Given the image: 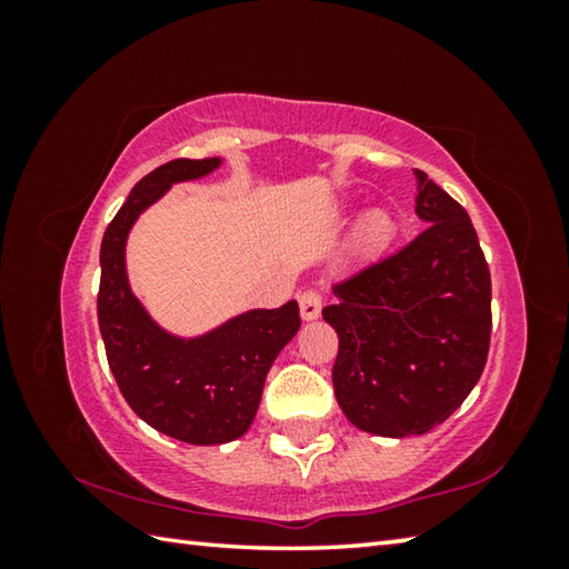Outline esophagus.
I'll return each instance as SVG.
<instances>
[{
    "instance_id": "34e87169",
    "label": "esophagus",
    "mask_w": 569,
    "mask_h": 569,
    "mask_svg": "<svg viewBox=\"0 0 569 569\" xmlns=\"http://www.w3.org/2000/svg\"><path fill=\"white\" fill-rule=\"evenodd\" d=\"M321 293L319 291H303L298 296V306H301V319L313 321L321 316Z\"/></svg>"
}]
</instances>
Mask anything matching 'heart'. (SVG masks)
Wrapping results in <instances>:
<instances>
[{
  "instance_id": "heart-1",
  "label": "heart",
  "mask_w": 569,
  "mask_h": 569,
  "mask_svg": "<svg viewBox=\"0 0 569 569\" xmlns=\"http://www.w3.org/2000/svg\"><path fill=\"white\" fill-rule=\"evenodd\" d=\"M389 230H391V226H389L387 218H383V216H371L369 220H366V226H363V238L369 240V243L379 246V243H383V240H387Z\"/></svg>"
}]
</instances>
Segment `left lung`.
<instances>
[{"label":"left lung","instance_id":"8db88e82","mask_svg":"<svg viewBox=\"0 0 569 569\" xmlns=\"http://www.w3.org/2000/svg\"><path fill=\"white\" fill-rule=\"evenodd\" d=\"M417 176L409 246L333 286L323 321L339 333L333 391L361 431L427 435L455 413L485 371L492 281L467 210L427 172Z\"/></svg>","mask_w":569,"mask_h":569}]
</instances>
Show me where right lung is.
I'll use <instances>...</instances> for the list:
<instances>
[{"label": "right lung", "mask_w": 569, "mask_h": 569, "mask_svg": "<svg viewBox=\"0 0 569 569\" xmlns=\"http://www.w3.org/2000/svg\"><path fill=\"white\" fill-rule=\"evenodd\" d=\"M220 158H178L142 178L102 236L98 321L114 381L138 417L186 445H226L256 419L276 356L301 329L298 303L253 308L203 336L182 339L134 298L124 243L130 228L170 186L206 178Z\"/></svg>", "instance_id": "obj_1"}]
</instances>
